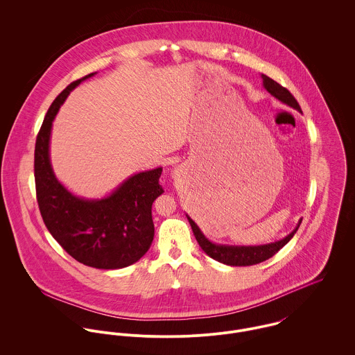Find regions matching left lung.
<instances>
[{"mask_svg":"<svg viewBox=\"0 0 355 355\" xmlns=\"http://www.w3.org/2000/svg\"><path fill=\"white\" fill-rule=\"evenodd\" d=\"M262 78V85L265 87V90L273 96L276 100H279L286 105H288L290 107H294L297 110L301 112V106L294 98V96L283 86H280L277 82H275L273 79H270L266 75H261ZM189 218V223L193 228L194 236L198 242V245L201 246L205 253L207 254L210 258L225 263V265H231V266H249V265H255L259 263L262 261H266L268 258L273 257L277 253L283 246H286L291 238L295 235V232L298 231L302 220H300L298 225L294 228V231L291 234H288L286 238H283L282 241L273 242V243H268V245H259V246H230V245H217L210 242L205 235L202 231L200 230V227L194 223V220L186 214Z\"/></svg>","mask_w":355,"mask_h":355,"instance_id":"obj_1","label":"left lung"}]
</instances>
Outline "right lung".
Segmentation results:
<instances>
[{
  "label": "right lung",
  "mask_w": 355,
  "mask_h": 355,
  "mask_svg": "<svg viewBox=\"0 0 355 355\" xmlns=\"http://www.w3.org/2000/svg\"><path fill=\"white\" fill-rule=\"evenodd\" d=\"M90 73L71 83L51 105L37 137L34 176L41 216L60 246L83 265L120 269L132 265L150 249L154 238L152 205L164 193L162 168L139 172L101 200L72 194L51 168L53 120L68 94Z\"/></svg>",
  "instance_id": "add662e5"
}]
</instances>
